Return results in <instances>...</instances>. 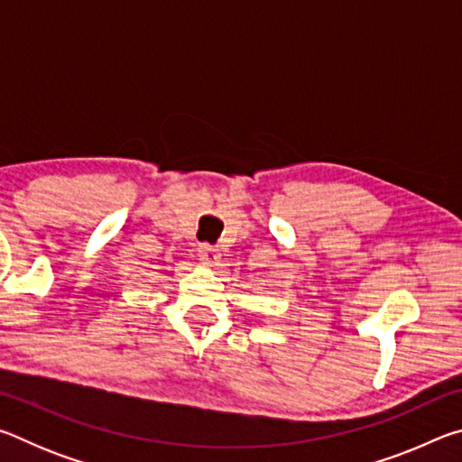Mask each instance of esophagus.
Listing matches in <instances>:
<instances>
[{
	"label": "esophagus",
	"mask_w": 462,
	"mask_h": 462,
	"mask_svg": "<svg viewBox=\"0 0 462 462\" xmlns=\"http://www.w3.org/2000/svg\"><path fill=\"white\" fill-rule=\"evenodd\" d=\"M198 254H199V261L203 264H208V267H217L222 259L220 250H217L216 246H209V245H199Z\"/></svg>",
	"instance_id": "esophagus-1"
}]
</instances>
